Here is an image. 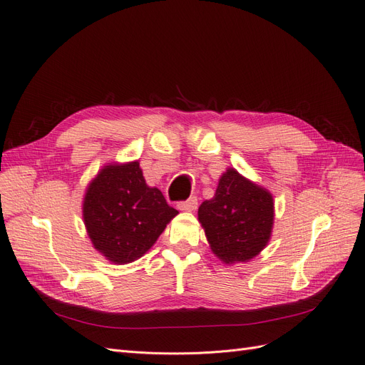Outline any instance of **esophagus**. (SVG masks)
Returning <instances> with one entry per match:
<instances>
[{"label": "esophagus", "instance_id": "esophagus-1", "mask_svg": "<svg viewBox=\"0 0 365 365\" xmlns=\"http://www.w3.org/2000/svg\"><path fill=\"white\" fill-rule=\"evenodd\" d=\"M197 208V197H190L187 200L178 202V210L181 211H195Z\"/></svg>", "mask_w": 365, "mask_h": 365}]
</instances>
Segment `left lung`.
Segmentation results:
<instances>
[{"label": "left lung", "instance_id": "1", "mask_svg": "<svg viewBox=\"0 0 365 365\" xmlns=\"http://www.w3.org/2000/svg\"><path fill=\"white\" fill-rule=\"evenodd\" d=\"M212 253L225 264L249 262L265 249L274 225V202L267 188L229 168L212 199L197 211Z\"/></svg>", "mask_w": 365, "mask_h": 365}]
</instances>
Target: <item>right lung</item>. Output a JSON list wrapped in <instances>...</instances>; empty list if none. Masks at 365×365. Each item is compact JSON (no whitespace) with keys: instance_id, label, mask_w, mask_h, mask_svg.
<instances>
[{"instance_id":"obj_1","label":"right lung","mask_w":365,"mask_h":365,"mask_svg":"<svg viewBox=\"0 0 365 365\" xmlns=\"http://www.w3.org/2000/svg\"><path fill=\"white\" fill-rule=\"evenodd\" d=\"M82 207L94 249L116 265L142 257L178 214L158 188L147 185L139 162L106 165L86 188Z\"/></svg>"}]
</instances>
